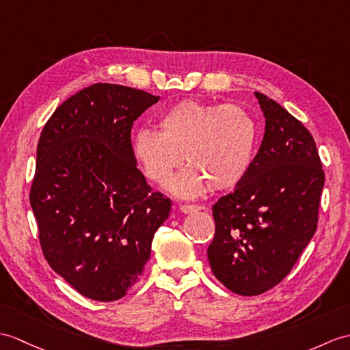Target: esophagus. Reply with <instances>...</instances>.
Segmentation results:
<instances>
[{"instance_id":"esophagus-1","label":"esophagus","mask_w":350,"mask_h":350,"mask_svg":"<svg viewBox=\"0 0 350 350\" xmlns=\"http://www.w3.org/2000/svg\"><path fill=\"white\" fill-rule=\"evenodd\" d=\"M202 206H198V204H180V210L183 213H193V212H198V210H201Z\"/></svg>"}]
</instances>
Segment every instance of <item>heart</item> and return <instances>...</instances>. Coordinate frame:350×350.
Instances as JSON below:
<instances>
[{"instance_id": "obj_1", "label": "heart", "mask_w": 350, "mask_h": 350, "mask_svg": "<svg viewBox=\"0 0 350 350\" xmlns=\"http://www.w3.org/2000/svg\"><path fill=\"white\" fill-rule=\"evenodd\" d=\"M159 126L138 129L133 153L153 182L167 180L186 157L191 167L168 183L180 197H197L208 185L232 189L249 173L256 125L240 105L183 100L162 113Z\"/></svg>"}]
</instances>
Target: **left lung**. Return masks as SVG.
<instances>
[{"label":"left lung","instance_id":"left-lung-1","mask_svg":"<svg viewBox=\"0 0 350 350\" xmlns=\"http://www.w3.org/2000/svg\"><path fill=\"white\" fill-rule=\"evenodd\" d=\"M265 133L243 182L213 206L207 256L216 279L239 295H259L286 278L318 226L325 174L308 129L255 92Z\"/></svg>","mask_w":350,"mask_h":350}]
</instances>
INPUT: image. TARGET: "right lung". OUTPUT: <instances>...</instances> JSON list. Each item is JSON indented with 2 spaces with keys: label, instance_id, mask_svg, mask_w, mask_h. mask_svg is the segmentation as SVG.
I'll use <instances>...</instances> for the list:
<instances>
[{
  "label": "right lung",
  "instance_id": "1",
  "mask_svg": "<svg viewBox=\"0 0 350 350\" xmlns=\"http://www.w3.org/2000/svg\"><path fill=\"white\" fill-rule=\"evenodd\" d=\"M158 101L95 83L64 101L40 135L29 202L43 255L96 301L122 298L138 280L172 210L137 168L131 144L134 120Z\"/></svg>",
  "mask_w": 350,
  "mask_h": 350
}]
</instances>
